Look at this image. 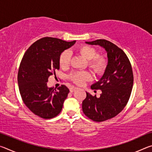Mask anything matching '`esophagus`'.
<instances>
[{"instance_id":"34e87169","label":"esophagus","mask_w":152,"mask_h":152,"mask_svg":"<svg viewBox=\"0 0 152 152\" xmlns=\"http://www.w3.org/2000/svg\"><path fill=\"white\" fill-rule=\"evenodd\" d=\"M76 89H77L76 87L72 86V87H71V88H70V92H73L74 91H75Z\"/></svg>"}]
</instances>
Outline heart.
<instances>
[{
	"label": "heart",
	"mask_w": 152,
	"mask_h": 152,
	"mask_svg": "<svg viewBox=\"0 0 152 152\" xmlns=\"http://www.w3.org/2000/svg\"><path fill=\"white\" fill-rule=\"evenodd\" d=\"M78 52L88 60V66L97 75L101 76L104 73L107 68L108 62L107 59L102 56H96V49L88 45H81L77 49ZM70 53L68 51H64L59 58V63L61 67H66L70 61ZM70 78L74 83L82 85L86 81L91 80L92 76L88 72H77L72 74Z\"/></svg>",
	"instance_id": "obj_1"
}]
</instances>
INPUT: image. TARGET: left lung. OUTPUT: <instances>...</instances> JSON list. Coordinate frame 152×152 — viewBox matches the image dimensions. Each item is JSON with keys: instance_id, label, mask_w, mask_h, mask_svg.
<instances>
[{"instance_id": "obj_1", "label": "left lung", "mask_w": 152, "mask_h": 152, "mask_svg": "<svg viewBox=\"0 0 152 152\" xmlns=\"http://www.w3.org/2000/svg\"><path fill=\"white\" fill-rule=\"evenodd\" d=\"M86 43L99 45L107 53V70L100 80L91 86L92 89L101 90V96L97 98L86 92L82 106L86 117L102 122L116 116L127 104L133 88V70L127 55L114 43L105 39Z\"/></svg>"}]
</instances>
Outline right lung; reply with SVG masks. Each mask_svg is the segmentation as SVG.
<instances>
[{"label":"right lung","instance_id":"right-lung-1","mask_svg":"<svg viewBox=\"0 0 152 152\" xmlns=\"http://www.w3.org/2000/svg\"><path fill=\"white\" fill-rule=\"evenodd\" d=\"M75 43L43 37L33 43L22 58L17 76L20 96L28 109L41 118L51 119L62 109L70 91L65 85L48 88L47 82L60 69L61 53Z\"/></svg>","mask_w":152,"mask_h":152}]
</instances>
